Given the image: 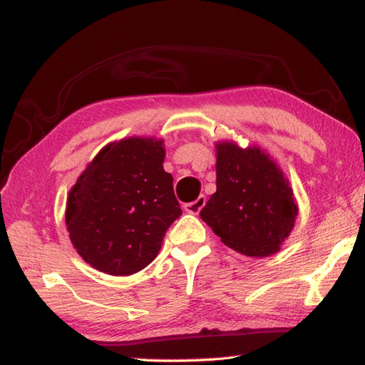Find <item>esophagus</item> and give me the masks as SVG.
<instances>
[{
  "label": "esophagus",
  "instance_id": "1",
  "mask_svg": "<svg viewBox=\"0 0 365 365\" xmlns=\"http://www.w3.org/2000/svg\"><path fill=\"white\" fill-rule=\"evenodd\" d=\"M205 205H206V196L201 195V196H197L196 201L185 205L183 209H185V212H188V214H197Z\"/></svg>",
  "mask_w": 365,
  "mask_h": 365
}]
</instances>
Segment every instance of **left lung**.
Here are the masks:
<instances>
[{
    "instance_id": "obj_1",
    "label": "left lung",
    "mask_w": 365,
    "mask_h": 365,
    "mask_svg": "<svg viewBox=\"0 0 365 365\" xmlns=\"http://www.w3.org/2000/svg\"><path fill=\"white\" fill-rule=\"evenodd\" d=\"M217 191L200 217L240 255L267 257L279 252L292 233L298 202L288 178L261 146L215 143Z\"/></svg>"
}]
</instances>
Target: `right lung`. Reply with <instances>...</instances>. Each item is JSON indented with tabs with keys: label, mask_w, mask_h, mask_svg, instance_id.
<instances>
[{
	"label": "right lung",
	"mask_w": 365,
	"mask_h": 365,
	"mask_svg": "<svg viewBox=\"0 0 365 365\" xmlns=\"http://www.w3.org/2000/svg\"><path fill=\"white\" fill-rule=\"evenodd\" d=\"M164 140L128 137L96 154L67 196L66 225L80 257L127 277L154 261L182 209L164 170Z\"/></svg>",
	"instance_id": "add662e5"
}]
</instances>
